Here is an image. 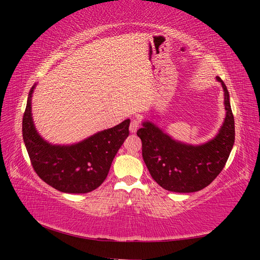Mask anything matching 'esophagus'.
Returning <instances> with one entry per match:
<instances>
[{"instance_id":"1","label":"esophagus","mask_w":260,"mask_h":260,"mask_svg":"<svg viewBox=\"0 0 260 260\" xmlns=\"http://www.w3.org/2000/svg\"><path fill=\"white\" fill-rule=\"evenodd\" d=\"M141 127V119L139 117H133L129 124V131L131 133H136V131Z\"/></svg>"}]
</instances>
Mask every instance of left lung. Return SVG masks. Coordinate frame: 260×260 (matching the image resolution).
Returning <instances> with one entry per match:
<instances>
[{"mask_svg": "<svg viewBox=\"0 0 260 260\" xmlns=\"http://www.w3.org/2000/svg\"><path fill=\"white\" fill-rule=\"evenodd\" d=\"M224 91L225 118L218 135L206 144L192 146L176 142L151 121L137 131L142 141V155L152 178L163 189L179 193L200 191L223 170L235 143V119L229 92Z\"/></svg>", "mask_w": 260, "mask_h": 260, "instance_id": "8db88e82", "label": "left lung"}]
</instances>
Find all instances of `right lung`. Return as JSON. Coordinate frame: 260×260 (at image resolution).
I'll return each mask as SVG.
<instances>
[{"instance_id":"obj_1","label":"right lung","mask_w":260,"mask_h":260,"mask_svg":"<svg viewBox=\"0 0 260 260\" xmlns=\"http://www.w3.org/2000/svg\"><path fill=\"white\" fill-rule=\"evenodd\" d=\"M29 92L22 135L35 172L47 184L64 193H88L107 178L110 165L128 136L129 119L70 146L51 145L37 133Z\"/></svg>"}]
</instances>
